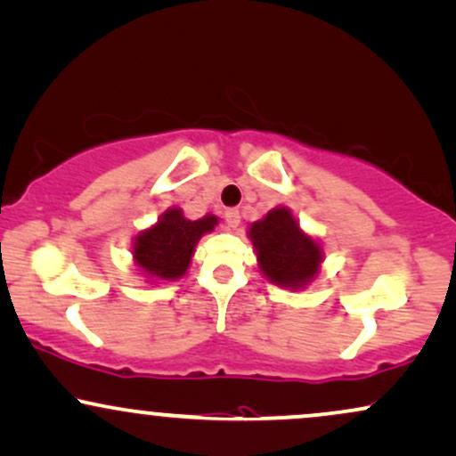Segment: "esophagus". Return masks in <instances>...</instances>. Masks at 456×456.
<instances>
[{
    "label": "esophagus",
    "mask_w": 456,
    "mask_h": 456,
    "mask_svg": "<svg viewBox=\"0 0 456 456\" xmlns=\"http://www.w3.org/2000/svg\"><path fill=\"white\" fill-rule=\"evenodd\" d=\"M240 221H242V216H240V210H235V208L224 212V223H227L229 229H238Z\"/></svg>",
    "instance_id": "esophagus-1"
}]
</instances>
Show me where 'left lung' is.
<instances>
[{
	"label": "left lung",
	"mask_w": 456,
	"mask_h": 456,
	"mask_svg": "<svg viewBox=\"0 0 456 456\" xmlns=\"http://www.w3.org/2000/svg\"><path fill=\"white\" fill-rule=\"evenodd\" d=\"M246 233L256 252L259 272L276 287L304 290L321 273L325 248L321 240L299 227L287 206L273 208Z\"/></svg>",
	"instance_id": "obj_1"
}]
</instances>
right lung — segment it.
Listing matches in <instances>:
<instances>
[{"label":"right lung","instance_id":"obj_1","mask_svg":"<svg viewBox=\"0 0 456 456\" xmlns=\"http://www.w3.org/2000/svg\"><path fill=\"white\" fill-rule=\"evenodd\" d=\"M216 224L218 216L214 214L191 221L180 208H167L155 224L142 229L134 238V265L151 284L178 281L191 267L201 235L212 233Z\"/></svg>","mask_w":456,"mask_h":456}]
</instances>
